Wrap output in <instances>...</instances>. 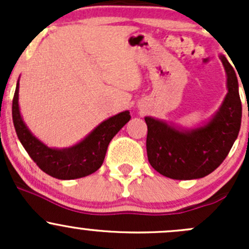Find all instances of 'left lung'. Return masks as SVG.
I'll list each match as a JSON object with an SVG mask.
<instances>
[{
  "instance_id": "1",
  "label": "left lung",
  "mask_w": 249,
  "mask_h": 249,
  "mask_svg": "<svg viewBox=\"0 0 249 249\" xmlns=\"http://www.w3.org/2000/svg\"><path fill=\"white\" fill-rule=\"evenodd\" d=\"M227 73L228 92L219 109L205 124L192 129L145 117L147 155L160 175L172 179H197L214 171L238 136L242 105L235 70L219 55Z\"/></svg>"
}]
</instances>
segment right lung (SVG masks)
I'll list each match as a JSON object with an SVG mask.
<instances>
[{
  "mask_svg": "<svg viewBox=\"0 0 249 249\" xmlns=\"http://www.w3.org/2000/svg\"><path fill=\"white\" fill-rule=\"evenodd\" d=\"M12 115L18 139L27 154L42 171L57 179H76L97 171L104 162L109 142L131 118L129 110H124L104 120L71 147H48L30 131L22 120L19 108V80L14 92Z\"/></svg>",
  "mask_w": 249,
  "mask_h": 249,
  "instance_id": "1",
  "label": "right lung"
}]
</instances>
